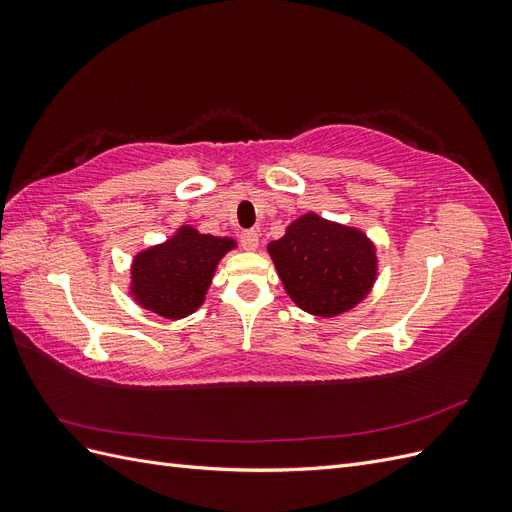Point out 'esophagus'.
I'll return each instance as SVG.
<instances>
[{
	"label": "esophagus",
	"mask_w": 512,
	"mask_h": 512,
	"mask_svg": "<svg viewBox=\"0 0 512 512\" xmlns=\"http://www.w3.org/2000/svg\"><path fill=\"white\" fill-rule=\"evenodd\" d=\"M258 243H260L258 230H243V232H241V245H243V250L254 252V250H258Z\"/></svg>",
	"instance_id": "34e87169"
}]
</instances>
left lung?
<instances>
[{"mask_svg": "<svg viewBox=\"0 0 512 512\" xmlns=\"http://www.w3.org/2000/svg\"><path fill=\"white\" fill-rule=\"evenodd\" d=\"M267 252L288 297L303 312L333 318L359 305L378 277L376 245L363 230L309 211Z\"/></svg>", "mask_w": 512, "mask_h": 512, "instance_id": "1", "label": "left lung"}]
</instances>
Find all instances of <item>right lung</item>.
<instances>
[{
  "label": "right lung",
  "instance_id": "right-lung-1",
  "mask_svg": "<svg viewBox=\"0 0 512 512\" xmlns=\"http://www.w3.org/2000/svg\"><path fill=\"white\" fill-rule=\"evenodd\" d=\"M237 247L230 237L203 235L190 224L164 243L138 252L130 267L132 299L166 320H181L205 303L220 260Z\"/></svg>",
  "mask_w": 512,
  "mask_h": 512
}]
</instances>
